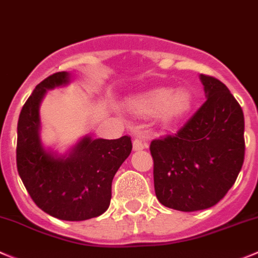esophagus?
<instances>
[{"label":"esophagus","mask_w":258,"mask_h":258,"mask_svg":"<svg viewBox=\"0 0 258 258\" xmlns=\"http://www.w3.org/2000/svg\"><path fill=\"white\" fill-rule=\"evenodd\" d=\"M148 147V144H147L146 141H143V139L141 138H136L133 141V149L134 151H141V149H144Z\"/></svg>","instance_id":"1"}]
</instances>
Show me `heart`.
I'll use <instances>...</instances> for the list:
<instances>
[{"mask_svg": "<svg viewBox=\"0 0 258 258\" xmlns=\"http://www.w3.org/2000/svg\"><path fill=\"white\" fill-rule=\"evenodd\" d=\"M191 106L192 95L183 88L172 92L171 88L159 87L131 101V107L136 114L147 116L158 112L161 119L167 122L182 119Z\"/></svg>", "mask_w": 258, "mask_h": 258, "instance_id": "heart-1", "label": "heart"}]
</instances>
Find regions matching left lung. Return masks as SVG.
<instances>
[{
  "instance_id": "1",
  "label": "left lung",
  "mask_w": 258,
  "mask_h": 258,
  "mask_svg": "<svg viewBox=\"0 0 258 258\" xmlns=\"http://www.w3.org/2000/svg\"><path fill=\"white\" fill-rule=\"evenodd\" d=\"M207 101L173 136L151 142L154 191L164 207H214L234 185L244 161V116L227 86L200 75Z\"/></svg>"
}]
</instances>
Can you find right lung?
I'll return each instance as SVG.
<instances>
[{
	"label": "right lung",
	"instance_id": "add662e5",
	"mask_svg": "<svg viewBox=\"0 0 258 258\" xmlns=\"http://www.w3.org/2000/svg\"><path fill=\"white\" fill-rule=\"evenodd\" d=\"M70 75L57 72L41 81L26 100L17 122V171L33 201L46 214L80 222L107 210L115 173L132 152L131 137H85L71 153L57 156L41 146L39 106L46 90L67 85Z\"/></svg>",
	"mask_w": 258,
	"mask_h": 258
}]
</instances>
